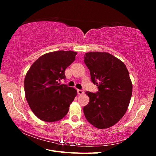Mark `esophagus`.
Instances as JSON below:
<instances>
[{
  "label": "esophagus",
  "mask_w": 156,
  "mask_h": 156,
  "mask_svg": "<svg viewBox=\"0 0 156 156\" xmlns=\"http://www.w3.org/2000/svg\"><path fill=\"white\" fill-rule=\"evenodd\" d=\"M77 94H79V95H81V94H84V91L83 90L78 89V90H77Z\"/></svg>",
  "instance_id": "esophagus-1"
}]
</instances>
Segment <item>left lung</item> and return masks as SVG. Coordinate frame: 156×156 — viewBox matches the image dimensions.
I'll use <instances>...</instances> for the list:
<instances>
[{
	"label": "left lung",
	"mask_w": 156,
	"mask_h": 156,
	"mask_svg": "<svg viewBox=\"0 0 156 156\" xmlns=\"http://www.w3.org/2000/svg\"><path fill=\"white\" fill-rule=\"evenodd\" d=\"M84 62L97 84L96 93L86 92L90 98L83 108L87 120L98 129L119 122L126 113L132 95V83L123 62L106 52H89Z\"/></svg>",
	"instance_id": "obj_1"
}]
</instances>
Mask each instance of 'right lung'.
I'll use <instances>...</instances> for the list:
<instances>
[{
  "instance_id": "add662e5",
  "label": "right lung",
  "mask_w": 156,
  "mask_h": 156,
  "mask_svg": "<svg viewBox=\"0 0 156 156\" xmlns=\"http://www.w3.org/2000/svg\"><path fill=\"white\" fill-rule=\"evenodd\" d=\"M77 52L58 51L42 55L33 63L25 78L26 100L40 120L53 122L67 115L77 90L66 84L65 69L75 59Z\"/></svg>"
}]
</instances>
